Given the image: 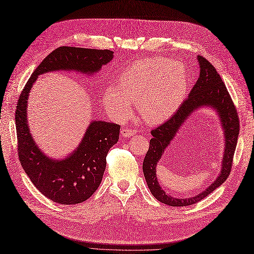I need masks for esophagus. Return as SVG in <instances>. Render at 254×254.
<instances>
[{
    "mask_svg": "<svg viewBox=\"0 0 254 254\" xmlns=\"http://www.w3.org/2000/svg\"><path fill=\"white\" fill-rule=\"evenodd\" d=\"M121 134H122V136H124V138H129V136H132L135 134V130L128 129V128H122Z\"/></svg>",
    "mask_w": 254,
    "mask_h": 254,
    "instance_id": "34e87169",
    "label": "esophagus"
}]
</instances>
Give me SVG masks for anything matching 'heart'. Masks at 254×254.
<instances>
[{"mask_svg":"<svg viewBox=\"0 0 254 254\" xmlns=\"http://www.w3.org/2000/svg\"><path fill=\"white\" fill-rule=\"evenodd\" d=\"M189 87V73L181 62L149 58L133 62L122 72L120 84H109L102 101L115 120H124L135 106L141 118L157 124L171 118L181 107Z\"/></svg>","mask_w":254,"mask_h":254,"instance_id":"1","label":"heart"}]
</instances>
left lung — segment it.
<instances>
[{
    "label": "left lung",
    "mask_w": 254,
    "mask_h": 254,
    "mask_svg": "<svg viewBox=\"0 0 254 254\" xmlns=\"http://www.w3.org/2000/svg\"><path fill=\"white\" fill-rule=\"evenodd\" d=\"M197 60L201 68L200 77L191 90L189 97L184 100L174 115L150 131L153 138L149 141V148L143 160V173L150 192L159 202L174 207L188 206L197 203L227 181L231 173L239 134L238 113L227 86L219 76L216 68L206 59L200 56L197 57ZM205 105L216 108L222 120L226 138L223 169L217 180L201 195L188 199H176L166 194L159 186L155 176V164L163 155L164 149L174 138L182 123L194 110Z\"/></svg>",
    "instance_id": "8db88e82"
}]
</instances>
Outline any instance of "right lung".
I'll return each mask as SVG.
<instances>
[{"instance_id":"right-lung-1","label":"right lung","mask_w":254,"mask_h":254,"mask_svg":"<svg viewBox=\"0 0 254 254\" xmlns=\"http://www.w3.org/2000/svg\"><path fill=\"white\" fill-rule=\"evenodd\" d=\"M112 58L111 50L60 47L38 65L19 96L15 114L19 160L35 187L56 203L74 205L93 195L104 176L109 149L119 141L121 126L94 121L79 147L68 158L49 159L36 146L27 126L26 104L30 90L42 73L56 70L97 72Z\"/></svg>"}]
</instances>
